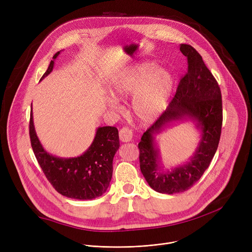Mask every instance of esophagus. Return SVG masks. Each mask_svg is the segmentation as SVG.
I'll use <instances>...</instances> for the list:
<instances>
[{
    "mask_svg": "<svg viewBox=\"0 0 252 252\" xmlns=\"http://www.w3.org/2000/svg\"><path fill=\"white\" fill-rule=\"evenodd\" d=\"M132 138V131L128 127H123L120 130V139L123 142H128Z\"/></svg>",
    "mask_w": 252,
    "mask_h": 252,
    "instance_id": "obj_1",
    "label": "esophagus"
}]
</instances>
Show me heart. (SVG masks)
Here are the masks:
<instances>
[{"mask_svg":"<svg viewBox=\"0 0 252 252\" xmlns=\"http://www.w3.org/2000/svg\"><path fill=\"white\" fill-rule=\"evenodd\" d=\"M174 85L173 76L163 67L156 68L155 63H142L118 77L110 89L116 100L131 96L130 112L142 125L154 124L166 107ZM113 101L110 105L113 106Z\"/></svg>","mask_w":252,"mask_h":252,"instance_id":"heart-1","label":"heart"}]
</instances>
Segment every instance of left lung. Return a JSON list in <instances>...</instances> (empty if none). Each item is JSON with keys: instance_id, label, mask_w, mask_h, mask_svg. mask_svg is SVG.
<instances>
[{"instance_id": "1", "label": "left lung", "mask_w": 252, "mask_h": 252, "mask_svg": "<svg viewBox=\"0 0 252 252\" xmlns=\"http://www.w3.org/2000/svg\"><path fill=\"white\" fill-rule=\"evenodd\" d=\"M179 50L188 58L187 74L167 109L138 143L141 173L153 189L167 194L184 192L199 181L217 153L222 126L221 92L217 80L194 48L182 44ZM187 119L201 130L199 146L189 162L164 171L155 135L169 123Z\"/></svg>"}]
</instances>
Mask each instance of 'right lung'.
I'll use <instances>...</instances> for the list:
<instances>
[{
	"instance_id": "1",
	"label": "right lung",
	"mask_w": 252,
	"mask_h": 252,
	"mask_svg": "<svg viewBox=\"0 0 252 252\" xmlns=\"http://www.w3.org/2000/svg\"><path fill=\"white\" fill-rule=\"evenodd\" d=\"M41 81L52 73L55 60ZM30 137L33 154L48 181L63 196L88 200L102 195L113 176V160L120 148L119 130L115 126H99L91 147L80 157L59 158L49 154L35 133L32 111L30 118Z\"/></svg>"
}]
</instances>
